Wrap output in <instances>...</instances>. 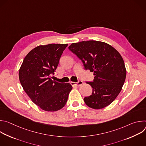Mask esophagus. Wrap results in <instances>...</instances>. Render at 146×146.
I'll use <instances>...</instances> for the list:
<instances>
[{"label":"esophagus","instance_id":"1","mask_svg":"<svg viewBox=\"0 0 146 146\" xmlns=\"http://www.w3.org/2000/svg\"><path fill=\"white\" fill-rule=\"evenodd\" d=\"M83 82L82 81H79L78 82H71L70 84L71 85L73 86V87H79L81 85L83 84Z\"/></svg>","mask_w":146,"mask_h":146}]
</instances>
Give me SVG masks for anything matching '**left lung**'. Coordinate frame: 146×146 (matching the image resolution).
Returning <instances> with one entry per match:
<instances>
[{
    "mask_svg": "<svg viewBox=\"0 0 146 146\" xmlns=\"http://www.w3.org/2000/svg\"><path fill=\"white\" fill-rule=\"evenodd\" d=\"M69 49L95 76L93 82H87L93 90L92 95L84 98L86 105L94 109L109 106L121 92L126 78L120 54L110 44L95 40L72 43Z\"/></svg>",
    "mask_w": 146,
    "mask_h": 146,
    "instance_id": "obj_1",
    "label": "left lung"
}]
</instances>
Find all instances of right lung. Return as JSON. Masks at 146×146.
Wrapping results in <instances>:
<instances>
[{
    "label": "right lung",
    "mask_w": 146,
    "mask_h": 146,
    "mask_svg": "<svg viewBox=\"0 0 146 146\" xmlns=\"http://www.w3.org/2000/svg\"><path fill=\"white\" fill-rule=\"evenodd\" d=\"M68 44L38 46L25 57L19 70L21 84L32 101L40 109L56 111L66 105L72 90L69 83L51 79Z\"/></svg>",
    "instance_id": "add662e5"
}]
</instances>
